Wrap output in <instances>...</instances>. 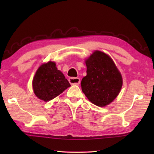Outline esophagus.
<instances>
[{"label": "esophagus", "instance_id": "esophagus-1", "mask_svg": "<svg viewBox=\"0 0 154 154\" xmlns=\"http://www.w3.org/2000/svg\"><path fill=\"white\" fill-rule=\"evenodd\" d=\"M69 82L72 85H79L80 83V79L78 77H71L69 79Z\"/></svg>", "mask_w": 154, "mask_h": 154}]
</instances>
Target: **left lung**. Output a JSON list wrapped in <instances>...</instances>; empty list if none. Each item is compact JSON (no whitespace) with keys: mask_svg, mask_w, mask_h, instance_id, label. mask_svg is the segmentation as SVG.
Returning a JSON list of instances; mask_svg holds the SVG:
<instances>
[{"mask_svg":"<svg viewBox=\"0 0 154 154\" xmlns=\"http://www.w3.org/2000/svg\"><path fill=\"white\" fill-rule=\"evenodd\" d=\"M85 64L87 75L81 82L82 92L95 105H109L120 92V72L110 57L100 51L94 52Z\"/></svg>","mask_w":154,"mask_h":154,"instance_id":"obj_1","label":"left lung"}]
</instances>
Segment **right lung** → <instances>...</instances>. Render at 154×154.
<instances>
[{
    "instance_id": "1",
    "label": "right lung",
    "mask_w": 154,
    "mask_h": 154,
    "mask_svg": "<svg viewBox=\"0 0 154 154\" xmlns=\"http://www.w3.org/2000/svg\"><path fill=\"white\" fill-rule=\"evenodd\" d=\"M70 86L69 82L54 62L41 65L32 81L35 95L44 101L52 100Z\"/></svg>"
}]
</instances>
